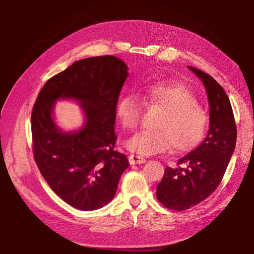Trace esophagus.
I'll return each mask as SVG.
<instances>
[{
	"label": "esophagus",
	"instance_id": "obj_1",
	"mask_svg": "<svg viewBox=\"0 0 254 254\" xmlns=\"http://www.w3.org/2000/svg\"><path fill=\"white\" fill-rule=\"evenodd\" d=\"M128 161H130L131 165H137V164H144L146 160H145V158H143L142 156L131 154L128 156Z\"/></svg>",
	"mask_w": 254,
	"mask_h": 254
}]
</instances>
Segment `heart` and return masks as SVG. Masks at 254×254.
Masks as SVG:
<instances>
[{
  "label": "heart",
  "instance_id": "b5f03b06",
  "mask_svg": "<svg viewBox=\"0 0 254 254\" xmlns=\"http://www.w3.org/2000/svg\"><path fill=\"white\" fill-rule=\"evenodd\" d=\"M141 97L143 103L135 95H124L117 107L120 122L127 130H135L139 126L144 106L161 110L155 120V128L138 132L128 139L127 145L133 152L149 156L171 146L176 152H188L202 141L209 118L186 85L156 83L145 88Z\"/></svg>",
  "mask_w": 254,
  "mask_h": 254
}]
</instances>
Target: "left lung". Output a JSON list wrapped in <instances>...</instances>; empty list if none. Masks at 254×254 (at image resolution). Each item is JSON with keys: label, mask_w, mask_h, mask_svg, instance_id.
<instances>
[{"label": "left lung", "mask_w": 254, "mask_h": 254, "mask_svg": "<svg viewBox=\"0 0 254 254\" xmlns=\"http://www.w3.org/2000/svg\"><path fill=\"white\" fill-rule=\"evenodd\" d=\"M202 79L209 102V130L197 148L178 159L177 168L167 167L156 189L165 207L186 210L203 202L222 181L233 155L236 121L227 94L222 86L201 69L189 66Z\"/></svg>", "instance_id": "1"}]
</instances>
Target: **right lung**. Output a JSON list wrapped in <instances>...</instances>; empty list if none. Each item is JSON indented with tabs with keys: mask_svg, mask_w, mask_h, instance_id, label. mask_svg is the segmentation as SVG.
Segmentation results:
<instances>
[{
	"mask_svg": "<svg viewBox=\"0 0 254 254\" xmlns=\"http://www.w3.org/2000/svg\"><path fill=\"white\" fill-rule=\"evenodd\" d=\"M127 66L113 56L83 59L47 80L31 111L32 153L59 197L80 210L105 206L130 164L116 150L117 105ZM59 98L77 100L86 115L82 130L62 132L53 121Z\"/></svg>",
	"mask_w": 254,
	"mask_h": 254,
	"instance_id": "1",
	"label": "right lung"
}]
</instances>
